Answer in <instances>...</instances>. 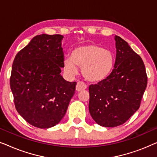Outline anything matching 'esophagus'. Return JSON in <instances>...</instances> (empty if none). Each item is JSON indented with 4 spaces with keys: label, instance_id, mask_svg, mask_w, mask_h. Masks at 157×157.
Returning a JSON list of instances; mask_svg holds the SVG:
<instances>
[{
    "label": "esophagus",
    "instance_id": "1",
    "mask_svg": "<svg viewBox=\"0 0 157 157\" xmlns=\"http://www.w3.org/2000/svg\"><path fill=\"white\" fill-rule=\"evenodd\" d=\"M86 85L85 84V83H83V82H81V81H78V83H77L76 84V91H83V90L86 89Z\"/></svg>",
    "mask_w": 157,
    "mask_h": 157
}]
</instances>
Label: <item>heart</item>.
Segmentation results:
<instances>
[{
  "mask_svg": "<svg viewBox=\"0 0 157 157\" xmlns=\"http://www.w3.org/2000/svg\"><path fill=\"white\" fill-rule=\"evenodd\" d=\"M81 67V72L90 83H101L112 74L115 66V56L112 51L95 44L75 47L70 57L63 61V68L68 76H75Z\"/></svg>",
  "mask_w": 157,
  "mask_h": 157,
  "instance_id": "obj_1",
  "label": "heart"
}]
</instances>
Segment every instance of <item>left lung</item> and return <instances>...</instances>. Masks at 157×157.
<instances>
[{
  "instance_id": "obj_1",
  "label": "left lung",
  "mask_w": 157,
  "mask_h": 157,
  "mask_svg": "<svg viewBox=\"0 0 157 157\" xmlns=\"http://www.w3.org/2000/svg\"><path fill=\"white\" fill-rule=\"evenodd\" d=\"M115 66L106 80L90 85L89 109L98 125L115 127L127 121L140 106L147 86L145 66L128 43L118 36Z\"/></svg>"
}]
</instances>
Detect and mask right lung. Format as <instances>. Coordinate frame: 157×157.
<instances>
[{"label":"right lung","instance_id":"1","mask_svg":"<svg viewBox=\"0 0 157 157\" xmlns=\"http://www.w3.org/2000/svg\"><path fill=\"white\" fill-rule=\"evenodd\" d=\"M63 38L59 34L36 36L13 63L10 86L15 106L28 123L40 128L61 121L75 93L76 82L61 75Z\"/></svg>","mask_w":157,"mask_h":157}]
</instances>
